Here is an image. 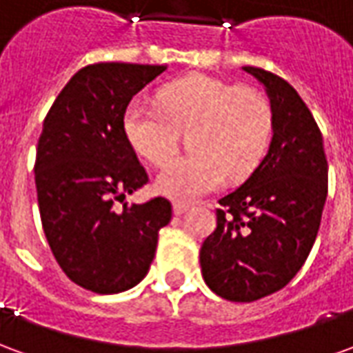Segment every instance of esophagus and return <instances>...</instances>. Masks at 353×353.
<instances>
[{
    "instance_id": "esophagus-1",
    "label": "esophagus",
    "mask_w": 353,
    "mask_h": 353,
    "mask_svg": "<svg viewBox=\"0 0 353 353\" xmlns=\"http://www.w3.org/2000/svg\"><path fill=\"white\" fill-rule=\"evenodd\" d=\"M187 210H189V206H187V204H181V202H174V214H176V215H183Z\"/></svg>"
}]
</instances>
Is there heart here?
<instances>
[{"mask_svg":"<svg viewBox=\"0 0 353 353\" xmlns=\"http://www.w3.org/2000/svg\"><path fill=\"white\" fill-rule=\"evenodd\" d=\"M161 108L132 101L124 109L123 130L143 159L164 166L187 132L191 153L168 164L157 189L170 199L192 202L225 177L248 176L259 164L274 128L272 103L255 88H240L210 75H187L159 92Z\"/></svg>","mask_w":353,"mask_h":353,"instance_id":"1","label":"heart"}]
</instances>
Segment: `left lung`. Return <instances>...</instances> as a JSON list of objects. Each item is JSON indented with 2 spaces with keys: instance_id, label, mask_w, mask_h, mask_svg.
Returning a JSON list of instances; mask_svg holds the SVG:
<instances>
[{
  "instance_id": "1",
  "label": "left lung",
  "mask_w": 353,
  "mask_h": 353,
  "mask_svg": "<svg viewBox=\"0 0 353 353\" xmlns=\"http://www.w3.org/2000/svg\"><path fill=\"white\" fill-rule=\"evenodd\" d=\"M272 103V139L244 183L219 200L217 229L204 240L200 266L215 295L253 303L295 278L318 236L327 199L323 138L288 81L245 65Z\"/></svg>"
}]
</instances>
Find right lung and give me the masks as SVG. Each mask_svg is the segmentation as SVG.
<instances>
[{"label": "right lung", "mask_w": 353, "mask_h": 353, "mask_svg": "<svg viewBox=\"0 0 353 353\" xmlns=\"http://www.w3.org/2000/svg\"><path fill=\"white\" fill-rule=\"evenodd\" d=\"M164 70L87 65L62 88L43 123L35 157L43 230L65 276L100 295L132 289L145 278L159 230L172 219V204L161 196L124 202L149 179L124 136V109Z\"/></svg>", "instance_id": "1"}]
</instances>
